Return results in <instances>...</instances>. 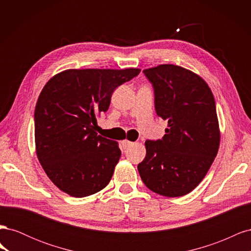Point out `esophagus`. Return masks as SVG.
Wrapping results in <instances>:
<instances>
[{"mask_svg": "<svg viewBox=\"0 0 251 251\" xmlns=\"http://www.w3.org/2000/svg\"><path fill=\"white\" fill-rule=\"evenodd\" d=\"M123 146L125 147V148H128V147H131V146H133L134 144V142H132V141H128L127 139H125V140H123Z\"/></svg>", "mask_w": 251, "mask_h": 251, "instance_id": "esophagus-1", "label": "esophagus"}]
</instances>
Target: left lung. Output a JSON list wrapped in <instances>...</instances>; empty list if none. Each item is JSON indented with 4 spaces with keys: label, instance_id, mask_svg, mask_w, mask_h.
<instances>
[{
    "label": "left lung",
    "instance_id": "8db88e82",
    "mask_svg": "<svg viewBox=\"0 0 251 251\" xmlns=\"http://www.w3.org/2000/svg\"><path fill=\"white\" fill-rule=\"evenodd\" d=\"M155 90L157 115L168 121L161 140H147L138 164L146 186L164 197L191 193L206 176L220 138L215 97L200 75L173 64L143 70Z\"/></svg>",
    "mask_w": 251,
    "mask_h": 251
}]
</instances>
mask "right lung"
Instances as JSON below:
<instances>
[{"label": "right lung", "mask_w": 251, "mask_h": 251, "mask_svg": "<svg viewBox=\"0 0 251 251\" xmlns=\"http://www.w3.org/2000/svg\"><path fill=\"white\" fill-rule=\"evenodd\" d=\"M140 69H68L52 76L37 100L34 139L37 159L60 191L75 198L100 192L113 176L121 151L97 135L113 91Z\"/></svg>", "instance_id": "add662e5"}]
</instances>
